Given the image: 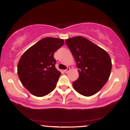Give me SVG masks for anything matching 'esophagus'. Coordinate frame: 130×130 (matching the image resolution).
I'll list each match as a JSON object with an SVG mask.
<instances>
[{
	"mask_svg": "<svg viewBox=\"0 0 130 130\" xmlns=\"http://www.w3.org/2000/svg\"><path fill=\"white\" fill-rule=\"evenodd\" d=\"M70 68H68H68H67L66 70H64V71H65V72L66 73H68V71H70Z\"/></svg>",
	"mask_w": 130,
	"mask_h": 130,
	"instance_id": "obj_1",
	"label": "esophagus"
}]
</instances>
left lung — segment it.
I'll return each mask as SVG.
<instances>
[{"label": "left lung", "mask_w": 130, "mask_h": 130, "mask_svg": "<svg viewBox=\"0 0 130 130\" xmlns=\"http://www.w3.org/2000/svg\"><path fill=\"white\" fill-rule=\"evenodd\" d=\"M65 42L79 68V76L73 83L74 90L86 96L95 95L109 77L112 68L109 55L84 37H73Z\"/></svg>", "instance_id": "1"}]
</instances>
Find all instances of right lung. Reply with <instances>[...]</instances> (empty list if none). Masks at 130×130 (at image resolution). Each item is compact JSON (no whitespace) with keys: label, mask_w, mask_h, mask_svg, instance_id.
Masks as SVG:
<instances>
[{"label":"right lung","mask_w":130,"mask_h":130,"mask_svg":"<svg viewBox=\"0 0 130 130\" xmlns=\"http://www.w3.org/2000/svg\"><path fill=\"white\" fill-rule=\"evenodd\" d=\"M64 40L43 38L22 54L18 65L22 84L32 95L44 96L55 89L61 73L56 69L54 54L63 45Z\"/></svg>","instance_id":"add662e5"}]
</instances>
